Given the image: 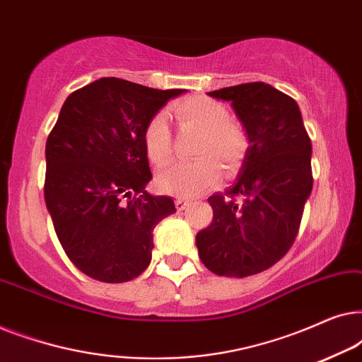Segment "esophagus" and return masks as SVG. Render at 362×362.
I'll return each instance as SVG.
<instances>
[{
    "instance_id": "obj_1",
    "label": "esophagus",
    "mask_w": 362,
    "mask_h": 362,
    "mask_svg": "<svg viewBox=\"0 0 362 362\" xmlns=\"http://www.w3.org/2000/svg\"><path fill=\"white\" fill-rule=\"evenodd\" d=\"M175 202H176V209L177 211H185V209H187V207L192 204L189 199H185V197H177Z\"/></svg>"
}]
</instances>
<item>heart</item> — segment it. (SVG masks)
<instances>
[{
    "instance_id": "heart-1",
    "label": "heart",
    "mask_w": 362,
    "mask_h": 362,
    "mask_svg": "<svg viewBox=\"0 0 362 362\" xmlns=\"http://www.w3.org/2000/svg\"><path fill=\"white\" fill-rule=\"evenodd\" d=\"M176 115L185 127L202 132L194 163H176L158 173L156 186L163 192L180 197H194L214 187L221 180L219 160L226 168L239 166L247 153V135L230 122L224 103L207 97H189L176 107ZM146 158L155 166L166 165L171 156V132L163 112L148 122L143 135Z\"/></svg>"
}]
</instances>
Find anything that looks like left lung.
<instances>
[{"mask_svg":"<svg viewBox=\"0 0 362 362\" xmlns=\"http://www.w3.org/2000/svg\"><path fill=\"white\" fill-rule=\"evenodd\" d=\"M207 95L230 102L249 146L232 186L209 197L214 217L196 245L212 274L244 279L275 265L295 242L313 187L311 141L298 103L269 83Z\"/></svg>","mask_w":362,"mask_h":362,"instance_id":"8db88e82","label":"left lung"}]
</instances>
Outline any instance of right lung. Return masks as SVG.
<instances>
[{
    "label": "right lung",
    "instance_id": "obj_1",
    "mask_svg": "<svg viewBox=\"0 0 362 362\" xmlns=\"http://www.w3.org/2000/svg\"><path fill=\"white\" fill-rule=\"evenodd\" d=\"M185 92L103 77L64 102L46 143L44 197L62 249L90 279L122 284L150 265L153 230L176 207L146 191L143 135Z\"/></svg>",
    "mask_w": 362,
    "mask_h": 362
}]
</instances>
